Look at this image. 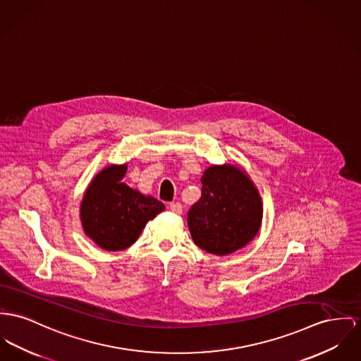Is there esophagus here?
<instances>
[{
  "label": "esophagus",
  "instance_id": "obj_1",
  "mask_svg": "<svg viewBox=\"0 0 361 361\" xmlns=\"http://www.w3.org/2000/svg\"><path fill=\"white\" fill-rule=\"evenodd\" d=\"M169 208L172 214H176V215H180L182 209H183L180 202H169Z\"/></svg>",
  "mask_w": 361,
  "mask_h": 361
}]
</instances>
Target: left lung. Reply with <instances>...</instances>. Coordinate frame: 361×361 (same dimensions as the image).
Instances as JSON below:
<instances>
[{"label":"left lung","mask_w":361,"mask_h":361,"mask_svg":"<svg viewBox=\"0 0 361 361\" xmlns=\"http://www.w3.org/2000/svg\"><path fill=\"white\" fill-rule=\"evenodd\" d=\"M201 197L188 212L194 243L226 256L253 240L263 216L260 195L243 171L214 166L201 178Z\"/></svg>","instance_id":"1"}]
</instances>
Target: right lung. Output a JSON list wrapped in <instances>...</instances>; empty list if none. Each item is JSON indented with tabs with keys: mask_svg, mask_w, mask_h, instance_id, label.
<instances>
[{
	"mask_svg": "<svg viewBox=\"0 0 361 361\" xmlns=\"http://www.w3.org/2000/svg\"><path fill=\"white\" fill-rule=\"evenodd\" d=\"M126 166L101 171L85 192L80 219L86 234L105 250H123L138 240L146 223L166 209L121 182Z\"/></svg>",
	"mask_w": 361,
	"mask_h": 361,
	"instance_id": "1",
	"label": "right lung"
}]
</instances>
